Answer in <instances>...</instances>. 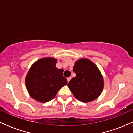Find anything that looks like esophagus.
Here are the masks:
<instances>
[{
    "instance_id": "1",
    "label": "esophagus",
    "mask_w": 133,
    "mask_h": 133,
    "mask_svg": "<svg viewBox=\"0 0 133 133\" xmlns=\"http://www.w3.org/2000/svg\"><path fill=\"white\" fill-rule=\"evenodd\" d=\"M68 79V82H69V81H70V80H71V77H68V79Z\"/></svg>"
}]
</instances>
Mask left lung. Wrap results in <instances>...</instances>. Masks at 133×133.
<instances>
[{
  "mask_svg": "<svg viewBox=\"0 0 133 133\" xmlns=\"http://www.w3.org/2000/svg\"><path fill=\"white\" fill-rule=\"evenodd\" d=\"M73 72L76 76L68 86L74 97L83 103L97 99L104 87L103 77L97 67L89 59H80L75 62Z\"/></svg>",
  "mask_w": 133,
  "mask_h": 133,
  "instance_id": "left-lung-1",
  "label": "left lung"
}]
</instances>
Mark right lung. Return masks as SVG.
Masks as SVG:
<instances>
[{"instance_id":"obj_1","label":"right lung","mask_w":133,"mask_h":133,"mask_svg":"<svg viewBox=\"0 0 133 133\" xmlns=\"http://www.w3.org/2000/svg\"><path fill=\"white\" fill-rule=\"evenodd\" d=\"M57 60L52 57L39 59L33 64L25 77L29 94L41 103L54 99L58 91L68 83L62 69L56 67Z\"/></svg>"}]
</instances>
